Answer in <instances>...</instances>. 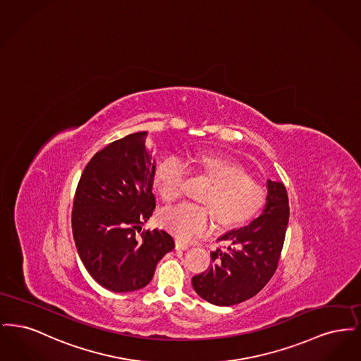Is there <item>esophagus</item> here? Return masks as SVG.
Here are the masks:
<instances>
[{"instance_id": "esophagus-1", "label": "esophagus", "mask_w": 361, "mask_h": 361, "mask_svg": "<svg viewBox=\"0 0 361 361\" xmlns=\"http://www.w3.org/2000/svg\"><path fill=\"white\" fill-rule=\"evenodd\" d=\"M176 249L177 250H187V249H189V245L183 242V240H176Z\"/></svg>"}]
</instances>
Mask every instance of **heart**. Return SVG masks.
Returning <instances> with one entry per match:
<instances>
[{
    "label": "heart",
    "instance_id": "1",
    "mask_svg": "<svg viewBox=\"0 0 361 361\" xmlns=\"http://www.w3.org/2000/svg\"><path fill=\"white\" fill-rule=\"evenodd\" d=\"M193 169L212 183L202 197L206 206L181 203L159 215L161 224L181 240H193L209 231L214 216L224 227H233L253 218L267 199V190L257 178L224 157L197 155ZM187 171L176 158L162 161L154 172V185L164 202H176L184 189Z\"/></svg>",
    "mask_w": 361,
    "mask_h": 361
}]
</instances>
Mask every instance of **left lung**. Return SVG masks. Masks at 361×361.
Segmentation results:
<instances>
[{
    "label": "left lung",
    "mask_w": 361,
    "mask_h": 361,
    "mask_svg": "<svg viewBox=\"0 0 361 361\" xmlns=\"http://www.w3.org/2000/svg\"><path fill=\"white\" fill-rule=\"evenodd\" d=\"M267 204L253 222L227 231L218 240L226 250L211 252L212 265L192 277L193 290L215 306H233L253 298L275 274L290 218L283 183L267 181Z\"/></svg>",
    "instance_id": "left-lung-1"
}]
</instances>
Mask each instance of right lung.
I'll use <instances>...</instances> for the list:
<instances>
[{"label": "right lung", "instance_id": "right-lung-1", "mask_svg": "<svg viewBox=\"0 0 361 361\" xmlns=\"http://www.w3.org/2000/svg\"><path fill=\"white\" fill-rule=\"evenodd\" d=\"M146 135L130 134L93 155L74 196L71 227L78 255L109 291L146 287L158 261L174 247L166 231H142L155 208V161Z\"/></svg>", "mask_w": 361, "mask_h": 361}]
</instances>
